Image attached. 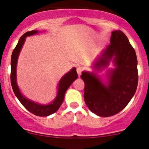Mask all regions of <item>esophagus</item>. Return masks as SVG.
Here are the masks:
<instances>
[{
  "instance_id": "esophagus-1",
  "label": "esophagus",
  "mask_w": 149,
  "mask_h": 149,
  "mask_svg": "<svg viewBox=\"0 0 149 149\" xmlns=\"http://www.w3.org/2000/svg\"><path fill=\"white\" fill-rule=\"evenodd\" d=\"M83 71V67H81V66H78V67L76 68V71H77V73H78V76L79 77L80 76V75H81Z\"/></svg>"
}]
</instances>
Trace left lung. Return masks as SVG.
Wrapping results in <instances>:
<instances>
[{"mask_svg": "<svg viewBox=\"0 0 149 149\" xmlns=\"http://www.w3.org/2000/svg\"><path fill=\"white\" fill-rule=\"evenodd\" d=\"M113 57L116 68L111 71L107 85L93 73L83 72L80 76L85 83V104L92 113L102 117H109L121 111L137 88L136 53L125 34L120 30L112 32L111 44L103 51L95 68L100 70L107 66Z\"/></svg>", "mask_w": 149, "mask_h": 149, "instance_id": "8db88e82", "label": "left lung"}]
</instances>
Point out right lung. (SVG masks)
I'll list each match as a JSON object with an SVG mask.
<instances>
[{
  "label": "right lung",
  "instance_id": "right-lung-1",
  "mask_svg": "<svg viewBox=\"0 0 149 149\" xmlns=\"http://www.w3.org/2000/svg\"><path fill=\"white\" fill-rule=\"evenodd\" d=\"M38 33V31H27L20 38L17 45H16L15 48L13 50L11 57V73H10V80H11V85L13 88L15 96L21 102L22 105L24 107L29 111L32 113L34 115L38 116H47L51 114L55 113L60 107L64 99V95L67 89L72 84V83L78 78V74L76 71V68H73L69 73H66L65 76H63L59 83V88H58L57 96L56 97L54 102H52L50 104L47 105H40L32 101L29 100L23 95H22L19 91L17 84V76H16V66L17 62V58L21 50L24 42L25 41V38L29 36L33 35Z\"/></svg>",
  "mask_w": 149,
  "mask_h": 149
}]
</instances>
